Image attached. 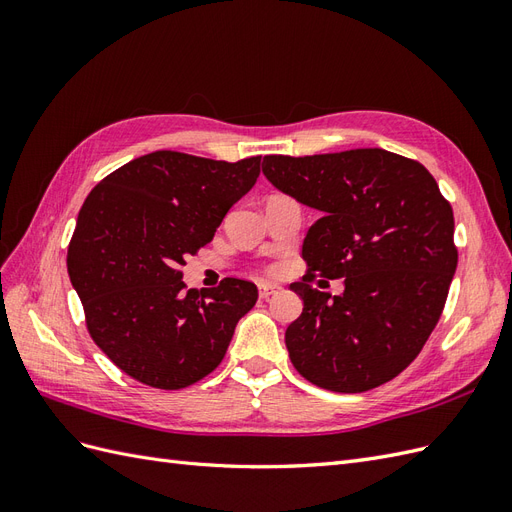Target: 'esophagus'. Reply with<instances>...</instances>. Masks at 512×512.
<instances>
[{"label":"esophagus","instance_id":"esophagus-1","mask_svg":"<svg viewBox=\"0 0 512 512\" xmlns=\"http://www.w3.org/2000/svg\"><path fill=\"white\" fill-rule=\"evenodd\" d=\"M280 292H282L280 284H260L258 286L260 299H269V297H273V294H280Z\"/></svg>","mask_w":512,"mask_h":512}]
</instances>
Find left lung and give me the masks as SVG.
<instances>
[{
    "label": "left lung",
    "mask_w": 512,
    "mask_h": 512,
    "mask_svg": "<svg viewBox=\"0 0 512 512\" xmlns=\"http://www.w3.org/2000/svg\"><path fill=\"white\" fill-rule=\"evenodd\" d=\"M262 173L322 215L303 239L309 273L290 284L303 299L286 329L294 369L335 393L393 380L438 324L457 269L453 209L436 179L378 147L265 156ZM314 274L344 276L345 292L320 293Z\"/></svg>",
    "instance_id": "obj_1"
}]
</instances>
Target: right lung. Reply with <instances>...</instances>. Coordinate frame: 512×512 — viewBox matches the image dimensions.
Returning <instances> with one entry per match:
<instances>
[{
    "mask_svg": "<svg viewBox=\"0 0 512 512\" xmlns=\"http://www.w3.org/2000/svg\"><path fill=\"white\" fill-rule=\"evenodd\" d=\"M260 156L239 162L153 151L89 192L68 247V275L89 335L121 371L153 389L203 380L258 299L252 282L185 290V256L207 245L254 188Z\"/></svg>",
    "mask_w": 512,
    "mask_h": 512,
    "instance_id": "1",
    "label": "right lung"
}]
</instances>
